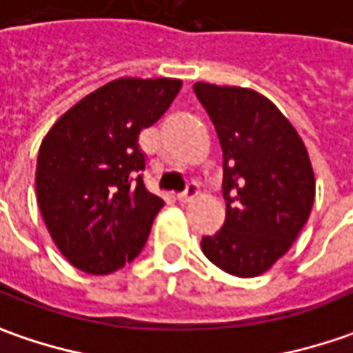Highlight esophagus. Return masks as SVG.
<instances>
[{"label":"esophagus","instance_id":"esophagus-1","mask_svg":"<svg viewBox=\"0 0 353 353\" xmlns=\"http://www.w3.org/2000/svg\"><path fill=\"white\" fill-rule=\"evenodd\" d=\"M196 195H199V187H196L195 183H191L183 193L177 195V201H179V203H189V201H193Z\"/></svg>","mask_w":353,"mask_h":353}]
</instances>
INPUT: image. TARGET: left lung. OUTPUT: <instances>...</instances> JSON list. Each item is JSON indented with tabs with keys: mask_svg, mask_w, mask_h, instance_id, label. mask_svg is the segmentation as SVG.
I'll use <instances>...</instances> for the list:
<instances>
[{
	"mask_svg": "<svg viewBox=\"0 0 353 353\" xmlns=\"http://www.w3.org/2000/svg\"><path fill=\"white\" fill-rule=\"evenodd\" d=\"M222 146L224 226L203 237L210 263L239 278L267 272L307 222L315 176L307 148L267 96L241 86L196 83Z\"/></svg>",
	"mask_w": 353,
	"mask_h": 353,
	"instance_id": "left-lung-1",
	"label": "left lung"
}]
</instances>
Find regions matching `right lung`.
Listing matches in <instances>:
<instances>
[{
    "instance_id": "1",
    "label": "right lung",
    "mask_w": 353,
    "mask_h": 353,
    "mask_svg": "<svg viewBox=\"0 0 353 353\" xmlns=\"http://www.w3.org/2000/svg\"><path fill=\"white\" fill-rule=\"evenodd\" d=\"M179 79L123 77L86 94L44 137L36 196L61 255L86 274H110L143 251L164 207L143 183L139 133L157 123Z\"/></svg>"
}]
</instances>
